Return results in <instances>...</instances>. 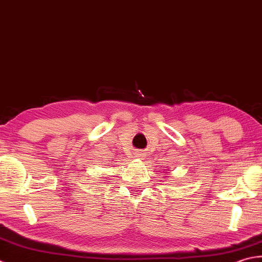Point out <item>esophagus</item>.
<instances>
[{
  "mask_svg": "<svg viewBox=\"0 0 262 262\" xmlns=\"http://www.w3.org/2000/svg\"><path fill=\"white\" fill-rule=\"evenodd\" d=\"M135 157H139V158H143L145 157V152H143L142 150H137L135 152Z\"/></svg>",
  "mask_w": 262,
  "mask_h": 262,
  "instance_id": "34e87169",
  "label": "esophagus"
}]
</instances>
